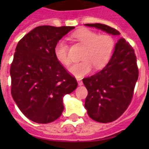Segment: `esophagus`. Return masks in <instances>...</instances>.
<instances>
[{"label":"esophagus","mask_w":149,"mask_h":149,"mask_svg":"<svg viewBox=\"0 0 149 149\" xmlns=\"http://www.w3.org/2000/svg\"><path fill=\"white\" fill-rule=\"evenodd\" d=\"M77 83H78L79 86H81V85H83V81H81V79L78 78V79H77Z\"/></svg>","instance_id":"obj_1"}]
</instances>
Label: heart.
Wrapping results in <instances>:
<instances>
[{
  "mask_svg": "<svg viewBox=\"0 0 149 149\" xmlns=\"http://www.w3.org/2000/svg\"><path fill=\"white\" fill-rule=\"evenodd\" d=\"M75 38L81 44L86 46L82 56V61L72 64L68 71L77 77H81L88 74L93 70L101 69L110 61L114 53L116 47L115 40L110 35L102 34L89 30L82 29L73 33ZM56 58L63 65H68L72 62L69 46L63 39H60L56 43L54 48Z\"/></svg>",
  "mask_w": 149,
  "mask_h": 149,
  "instance_id": "heart-1",
  "label": "heart"
}]
</instances>
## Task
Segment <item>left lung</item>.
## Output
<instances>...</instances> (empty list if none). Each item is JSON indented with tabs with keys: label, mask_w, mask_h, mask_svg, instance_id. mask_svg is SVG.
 I'll list each match as a JSON object with an SVG mask.
<instances>
[{
	"label": "left lung",
	"mask_w": 149,
	"mask_h": 149,
	"mask_svg": "<svg viewBox=\"0 0 149 149\" xmlns=\"http://www.w3.org/2000/svg\"><path fill=\"white\" fill-rule=\"evenodd\" d=\"M113 35L116 29L103 24H86ZM139 76L136 56L131 45L123 38L116 44L107 65L93 76L83 79L87 89L85 107L91 119L107 123L116 120L131 104Z\"/></svg>",
	"instance_id": "8db88e82"
}]
</instances>
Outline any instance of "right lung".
I'll list each match as a JSON object with an SVG mask.
<instances>
[{"label":"right lung","instance_id":"right-lung-1","mask_svg":"<svg viewBox=\"0 0 149 149\" xmlns=\"http://www.w3.org/2000/svg\"><path fill=\"white\" fill-rule=\"evenodd\" d=\"M74 27L39 26L26 34L15 48L10 67L11 94L30 120L47 124L64 109L63 98L77 86L76 79L57 60L56 43Z\"/></svg>","mask_w":149,"mask_h":149}]
</instances>
